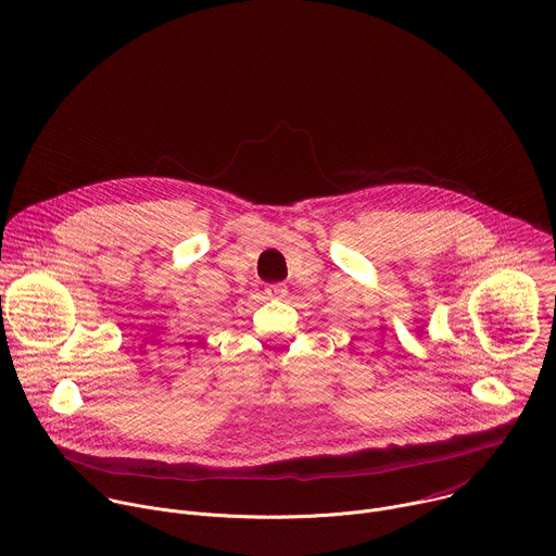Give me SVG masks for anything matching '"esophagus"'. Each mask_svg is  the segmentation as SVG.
I'll return each mask as SVG.
<instances>
[{"label":"esophagus","mask_w":556,"mask_h":556,"mask_svg":"<svg viewBox=\"0 0 556 556\" xmlns=\"http://www.w3.org/2000/svg\"><path fill=\"white\" fill-rule=\"evenodd\" d=\"M286 286L283 283H270L268 288H266V294L270 296V299H283L286 296Z\"/></svg>","instance_id":"esophagus-1"}]
</instances>
